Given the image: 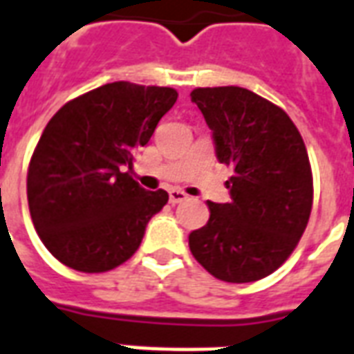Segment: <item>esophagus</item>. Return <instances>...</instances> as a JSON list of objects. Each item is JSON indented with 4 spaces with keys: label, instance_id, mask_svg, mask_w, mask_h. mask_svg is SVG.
<instances>
[{
    "label": "esophagus",
    "instance_id": "34e87169",
    "mask_svg": "<svg viewBox=\"0 0 354 354\" xmlns=\"http://www.w3.org/2000/svg\"><path fill=\"white\" fill-rule=\"evenodd\" d=\"M169 198L172 204H178V203H184L185 198H187V193H184L182 189H170L169 191Z\"/></svg>",
    "mask_w": 354,
    "mask_h": 354
}]
</instances>
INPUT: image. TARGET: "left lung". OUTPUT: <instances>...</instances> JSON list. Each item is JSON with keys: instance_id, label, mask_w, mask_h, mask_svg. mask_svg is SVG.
<instances>
[{"instance_id": "left-lung-1", "label": "left lung", "mask_w": 354, "mask_h": 354, "mask_svg": "<svg viewBox=\"0 0 354 354\" xmlns=\"http://www.w3.org/2000/svg\"><path fill=\"white\" fill-rule=\"evenodd\" d=\"M191 101L212 129L230 203H208L210 219L189 234V250L212 276L250 283L270 276L310 221L313 176L297 125L283 109L238 88H197Z\"/></svg>"}]
</instances>
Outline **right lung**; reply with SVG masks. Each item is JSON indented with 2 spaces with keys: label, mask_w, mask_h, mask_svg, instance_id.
Instances as JSON below:
<instances>
[{
  "label": "right lung",
  "mask_w": 354,
  "mask_h": 354,
  "mask_svg": "<svg viewBox=\"0 0 354 354\" xmlns=\"http://www.w3.org/2000/svg\"><path fill=\"white\" fill-rule=\"evenodd\" d=\"M178 91L104 84L65 103L44 127L28 169V204L39 238L73 270L101 274L124 264L146 225L169 201L124 167L146 146Z\"/></svg>",
  "instance_id": "add662e5"
}]
</instances>
